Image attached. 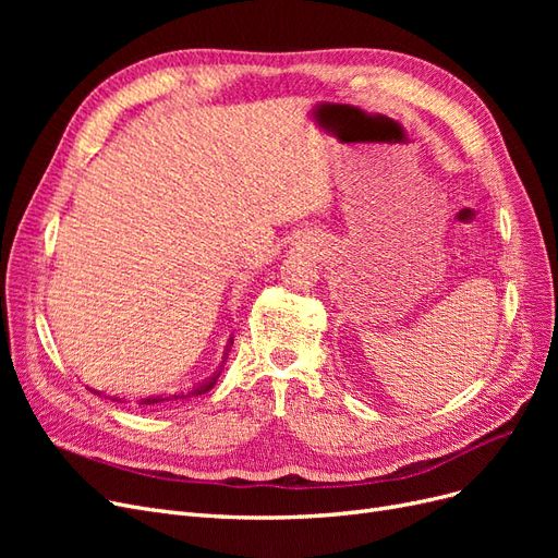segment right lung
Wrapping results in <instances>:
<instances>
[{"label": "right lung", "mask_w": 558, "mask_h": 558, "mask_svg": "<svg viewBox=\"0 0 558 558\" xmlns=\"http://www.w3.org/2000/svg\"><path fill=\"white\" fill-rule=\"evenodd\" d=\"M230 347H232V337L228 340V344H226V351H223V359H221V365L216 367V373L211 375V377H207L205 381H199V384H195L191 391H179V393H158V396H144V398H140L137 402L142 404V408H162L165 402H170V400H183V398H195V396H205L207 391H211L214 388V384L218 381V377H221V369H223V365H226V361H228V353H230ZM90 391L93 393H97V396H105L107 400H113V402H130L125 396H107L105 391H97V388H93L90 386Z\"/></svg>", "instance_id": "obj_1"}]
</instances>
